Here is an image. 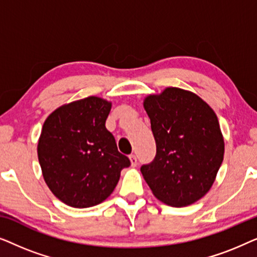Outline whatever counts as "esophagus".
<instances>
[{
    "mask_svg": "<svg viewBox=\"0 0 257 257\" xmlns=\"http://www.w3.org/2000/svg\"><path fill=\"white\" fill-rule=\"evenodd\" d=\"M130 161H131L132 167H136L137 165H138V159H137V157L135 156V154H131V156H130Z\"/></svg>",
    "mask_w": 257,
    "mask_h": 257,
    "instance_id": "obj_1",
    "label": "esophagus"
}]
</instances>
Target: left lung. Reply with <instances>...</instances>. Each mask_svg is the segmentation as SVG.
<instances>
[{
    "label": "left lung",
    "mask_w": 257,
    "mask_h": 257,
    "mask_svg": "<svg viewBox=\"0 0 257 257\" xmlns=\"http://www.w3.org/2000/svg\"><path fill=\"white\" fill-rule=\"evenodd\" d=\"M157 154L143 165L153 195L173 207L192 205L205 196L223 161L224 142L213 108L198 94L166 87L144 99Z\"/></svg>",
    "instance_id": "obj_1"
}]
</instances>
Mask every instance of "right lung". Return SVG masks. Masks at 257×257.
<instances>
[{
  "label": "right lung",
  "instance_id": "obj_1",
  "mask_svg": "<svg viewBox=\"0 0 257 257\" xmlns=\"http://www.w3.org/2000/svg\"><path fill=\"white\" fill-rule=\"evenodd\" d=\"M112 103L90 96L48 115L37 154L45 184L56 198L73 208H89L106 200L122 168L131 163L105 127Z\"/></svg>",
  "mask_w": 257,
  "mask_h": 257
}]
</instances>
